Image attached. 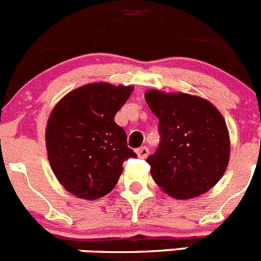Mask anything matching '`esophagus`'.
<instances>
[{"label":"esophagus","mask_w":261,"mask_h":261,"mask_svg":"<svg viewBox=\"0 0 261 261\" xmlns=\"http://www.w3.org/2000/svg\"><path fill=\"white\" fill-rule=\"evenodd\" d=\"M136 154H138V156L141 158V159H145L147 154H149V149H147L146 146H141L139 147V149H136Z\"/></svg>","instance_id":"obj_1"}]
</instances>
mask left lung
Here are the masks:
<instances>
[{"label":"left lung","instance_id":"obj_1","mask_svg":"<svg viewBox=\"0 0 261 261\" xmlns=\"http://www.w3.org/2000/svg\"><path fill=\"white\" fill-rule=\"evenodd\" d=\"M145 101L159 118L160 143L146 159L152 179L167 194L193 198L225 173L230 139L222 115L201 97L147 91Z\"/></svg>","mask_w":261,"mask_h":261}]
</instances>
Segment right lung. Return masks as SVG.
I'll list each match as a JSON object with an SVG mask.
<instances>
[{
    "label": "right lung",
    "mask_w": 261,
    "mask_h": 261,
    "mask_svg": "<svg viewBox=\"0 0 261 261\" xmlns=\"http://www.w3.org/2000/svg\"><path fill=\"white\" fill-rule=\"evenodd\" d=\"M133 87L92 83L70 92L54 107L46 126L48 158L63 187L83 199L114 189L122 163L138 155L127 146L115 115Z\"/></svg>",
    "instance_id": "1"
}]
</instances>
